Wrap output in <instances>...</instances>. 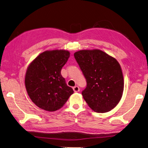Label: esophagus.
Instances as JSON below:
<instances>
[{
  "mask_svg": "<svg viewBox=\"0 0 148 148\" xmlns=\"http://www.w3.org/2000/svg\"><path fill=\"white\" fill-rule=\"evenodd\" d=\"M73 91H74L75 92H79V87H78V86H74V87L73 88Z\"/></svg>",
  "mask_w": 148,
  "mask_h": 148,
  "instance_id": "34e87169",
  "label": "esophagus"
}]
</instances>
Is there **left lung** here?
I'll use <instances>...</instances> for the list:
<instances>
[{
    "instance_id": "1",
    "label": "left lung",
    "mask_w": 148,
    "mask_h": 148,
    "mask_svg": "<svg viewBox=\"0 0 148 148\" xmlns=\"http://www.w3.org/2000/svg\"><path fill=\"white\" fill-rule=\"evenodd\" d=\"M74 56L86 79L82 95L88 106L98 113L113 109L122 98L124 88L118 61L99 49L81 50Z\"/></svg>"
}]
</instances>
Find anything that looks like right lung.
<instances>
[{
	"label": "right lung",
	"mask_w": 148,
	"mask_h": 148,
	"mask_svg": "<svg viewBox=\"0 0 148 148\" xmlns=\"http://www.w3.org/2000/svg\"><path fill=\"white\" fill-rule=\"evenodd\" d=\"M70 57L64 49L46 51L29 64L25 78V88L34 104L49 112L60 109L73 93L61 75Z\"/></svg>",
	"instance_id": "obj_1"
}]
</instances>
